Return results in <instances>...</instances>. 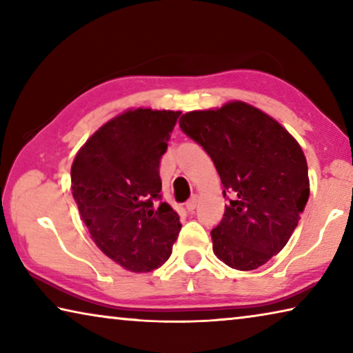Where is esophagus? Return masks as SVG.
<instances>
[{
  "mask_svg": "<svg viewBox=\"0 0 353 353\" xmlns=\"http://www.w3.org/2000/svg\"><path fill=\"white\" fill-rule=\"evenodd\" d=\"M196 205H198V198H196V196H193V198H190L187 201V204H185V207H187L188 212H193L194 208H196Z\"/></svg>",
  "mask_w": 353,
  "mask_h": 353,
  "instance_id": "esophagus-1",
  "label": "esophagus"
}]
</instances>
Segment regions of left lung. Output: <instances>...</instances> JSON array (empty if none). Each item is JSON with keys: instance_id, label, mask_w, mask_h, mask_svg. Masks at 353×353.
<instances>
[{"instance_id": "left-lung-1", "label": "left lung", "mask_w": 353, "mask_h": 353, "mask_svg": "<svg viewBox=\"0 0 353 353\" xmlns=\"http://www.w3.org/2000/svg\"><path fill=\"white\" fill-rule=\"evenodd\" d=\"M179 126L205 149L232 193L212 230L213 252L227 266L252 271L285 248L310 196L307 159L294 137L243 101L193 110Z\"/></svg>"}]
</instances>
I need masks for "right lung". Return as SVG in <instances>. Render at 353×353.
I'll list each match as a JSON object with an SVG mask.
<instances>
[{
	"label": "right lung",
	"instance_id": "add662e5",
	"mask_svg": "<svg viewBox=\"0 0 353 353\" xmlns=\"http://www.w3.org/2000/svg\"><path fill=\"white\" fill-rule=\"evenodd\" d=\"M181 112L129 109L103 124L71 165V190L94 244L124 270L163 265L181 232L179 214L159 202V165Z\"/></svg>",
	"mask_w": 353,
	"mask_h": 353
}]
</instances>
